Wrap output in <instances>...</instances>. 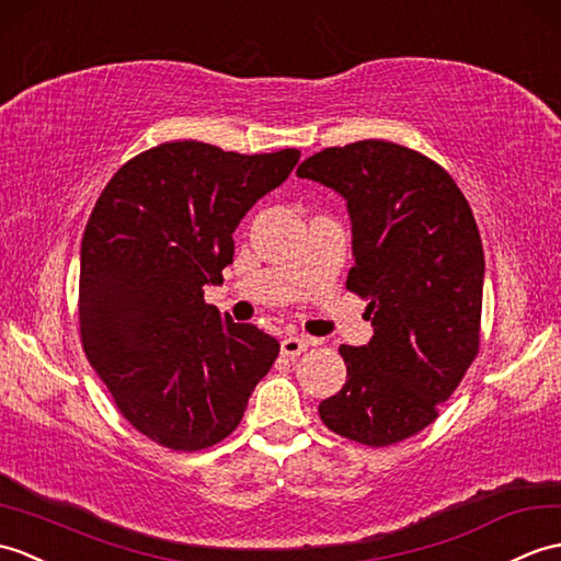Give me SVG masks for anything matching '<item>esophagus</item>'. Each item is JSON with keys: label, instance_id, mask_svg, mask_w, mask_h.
Wrapping results in <instances>:
<instances>
[{"label": "esophagus", "instance_id": "34e87169", "mask_svg": "<svg viewBox=\"0 0 561 561\" xmlns=\"http://www.w3.org/2000/svg\"><path fill=\"white\" fill-rule=\"evenodd\" d=\"M307 347H309V341H307V339H297V335H290V339H285V341L280 343V353L288 355V357H295V355L305 353Z\"/></svg>", "mask_w": 561, "mask_h": 561}]
</instances>
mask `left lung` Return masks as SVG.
I'll return each instance as SVG.
<instances>
[{
    "label": "left lung",
    "mask_w": 561,
    "mask_h": 561,
    "mask_svg": "<svg viewBox=\"0 0 561 561\" xmlns=\"http://www.w3.org/2000/svg\"><path fill=\"white\" fill-rule=\"evenodd\" d=\"M345 198L367 297V345H341L347 379L319 403L331 432L389 446L432 425L480 345L484 254L472 210L449 172L405 146L367 139L323 148L297 168Z\"/></svg>",
    "instance_id": "1"
}]
</instances>
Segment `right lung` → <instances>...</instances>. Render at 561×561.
Returning a JSON list of instances; mask_svg holds the SVG:
<instances>
[{"label": "right lung", "mask_w": 561, "mask_h": 561, "mask_svg": "<svg viewBox=\"0 0 561 561\" xmlns=\"http://www.w3.org/2000/svg\"><path fill=\"white\" fill-rule=\"evenodd\" d=\"M300 151L242 156L202 141L131 158L95 202L81 242L83 353L119 413L172 451H198L240 425L280 351L254 323L204 302L232 264V232L280 186Z\"/></svg>", "instance_id": "add662e5"}]
</instances>
